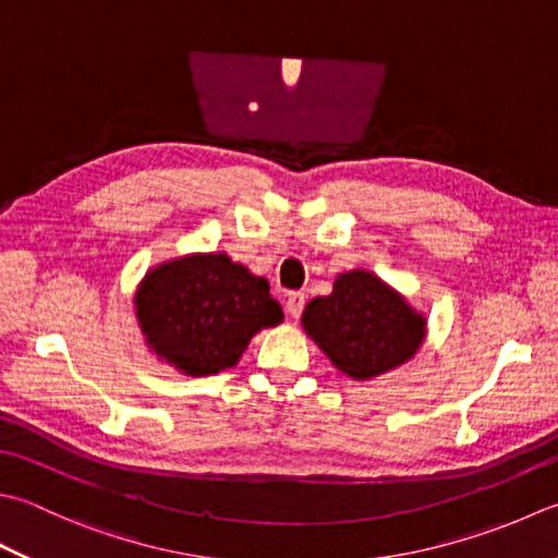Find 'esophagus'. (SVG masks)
I'll list each match as a JSON object with an SVG mask.
<instances>
[{
  "mask_svg": "<svg viewBox=\"0 0 558 558\" xmlns=\"http://www.w3.org/2000/svg\"><path fill=\"white\" fill-rule=\"evenodd\" d=\"M304 302H307V294H304V292H290L288 294V302H286L290 316H294V319H298V316L304 310Z\"/></svg>",
  "mask_w": 558,
  "mask_h": 558,
  "instance_id": "34e87169",
  "label": "esophagus"
}]
</instances>
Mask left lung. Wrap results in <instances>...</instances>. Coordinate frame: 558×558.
<instances>
[{"label": "left lung", "mask_w": 558, "mask_h": 558, "mask_svg": "<svg viewBox=\"0 0 558 558\" xmlns=\"http://www.w3.org/2000/svg\"><path fill=\"white\" fill-rule=\"evenodd\" d=\"M316 345L341 373L377 377L418 351L425 319L367 270L343 272L329 298H316L302 314Z\"/></svg>", "instance_id": "1"}]
</instances>
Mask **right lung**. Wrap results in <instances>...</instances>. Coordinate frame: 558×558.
<instances>
[{
	"label": "right lung",
	"mask_w": 558,
	"mask_h": 558,
	"mask_svg": "<svg viewBox=\"0 0 558 558\" xmlns=\"http://www.w3.org/2000/svg\"><path fill=\"white\" fill-rule=\"evenodd\" d=\"M137 319L155 353L189 375L236 365L251 336L282 319L268 280L225 254L171 260L137 290Z\"/></svg>",
	"instance_id": "1"
}]
</instances>
